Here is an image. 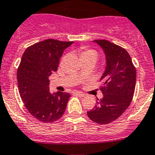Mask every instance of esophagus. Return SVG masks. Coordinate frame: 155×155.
Returning a JSON list of instances; mask_svg holds the SVG:
<instances>
[{"mask_svg": "<svg viewBox=\"0 0 155 155\" xmlns=\"http://www.w3.org/2000/svg\"><path fill=\"white\" fill-rule=\"evenodd\" d=\"M73 94L78 95V96H79V97H84V96H85V94L82 93V92H81V91H73Z\"/></svg>", "mask_w": 155, "mask_h": 155, "instance_id": "1", "label": "esophagus"}]
</instances>
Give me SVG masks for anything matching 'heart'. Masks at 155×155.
Masks as SVG:
<instances>
[{
  "label": "heart",
  "instance_id": "1",
  "mask_svg": "<svg viewBox=\"0 0 155 155\" xmlns=\"http://www.w3.org/2000/svg\"><path fill=\"white\" fill-rule=\"evenodd\" d=\"M94 53L96 54V52H95L94 50L89 49V48H83V49L82 50V51H81V57L82 58L84 57V56H87L91 54H94Z\"/></svg>",
  "mask_w": 155,
  "mask_h": 155
}]
</instances>
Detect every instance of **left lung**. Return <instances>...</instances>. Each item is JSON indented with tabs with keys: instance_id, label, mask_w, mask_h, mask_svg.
Wrapping results in <instances>:
<instances>
[{
	"instance_id": "left-lung-1",
	"label": "left lung",
	"mask_w": 155,
	"mask_h": 155,
	"mask_svg": "<svg viewBox=\"0 0 155 155\" xmlns=\"http://www.w3.org/2000/svg\"><path fill=\"white\" fill-rule=\"evenodd\" d=\"M104 49L106 71L100 82L104 97L87 111L88 118L99 124H107L119 118L127 109L135 91L137 70L129 53L121 46L106 40H94Z\"/></svg>"
}]
</instances>
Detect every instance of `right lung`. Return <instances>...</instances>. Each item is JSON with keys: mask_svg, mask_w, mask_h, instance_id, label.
<instances>
[{"mask_svg": "<svg viewBox=\"0 0 155 155\" xmlns=\"http://www.w3.org/2000/svg\"><path fill=\"white\" fill-rule=\"evenodd\" d=\"M73 42L47 39L28 46L17 70L18 91L29 113L43 123H51L62 117L70 94L49 92V79L57 71L64 50Z\"/></svg>", "mask_w": 155, "mask_h": 155, "instance_id": "right-lung-1", "label": "right lung"}]
</instances>
